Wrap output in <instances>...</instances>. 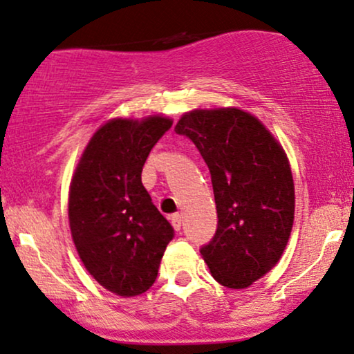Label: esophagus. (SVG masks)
<instances>
[{
	"label": "esophagus",
	"instance_id": "obj_1",
	"mask_svg": "<svg viewBox=\"0 0 354 354\" xmlns=\"http://www.w3.org/2000/svg\"><path fill=\"white\" fill-rule=\"evenodd\" d=\"M171 225H173V228L176 230V232H180L181 230V225H183V216L180 215V214H174V215H171Z\"/></svg>",
	"mask_w": 354,
	"mask_h": 354
}]
</instances>
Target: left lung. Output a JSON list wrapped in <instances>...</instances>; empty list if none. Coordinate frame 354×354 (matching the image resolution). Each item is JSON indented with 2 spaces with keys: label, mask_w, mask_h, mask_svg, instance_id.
<instances>
[{
  "label": "left lung",
  "mask_w": 354,
  "mask_h": 354,
  "mask_svg": "<svg viewBox=\"0 0 354 354\" xmlns=\"http://www.w3.org/2000/svg\"><path fill=\"white\" fill-rule=\"evenodd\" d=\"M210 169L216 232L201 254L226 288H248L283 254L295 220L288 158L257 118L238 108L196 110L178 121Z\"/></svg>",
  "instance_id": "left-lung-1"
}]
</instances>
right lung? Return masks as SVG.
Masks as SVG:
<instances>
[{
	"instance_id": "add662e5",
	"label": "right lung",
	"mask_w": 354,
	"mask_h": 354,
	"mask_svg": "<svg viewBox=\"0 0 354 354\" xmlns=\"http://www.w3.org/2000/svg\"><path fill=\"white\" fill-rule=\"evenodd\" d=\"M171 124L163 116L106 122L71 183L69 225L79 257L98 283L126 298L155 283L174 236L140 180L150 150Z\"/></svg>"
}]
</instances>
